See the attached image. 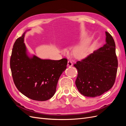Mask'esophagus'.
Here are the masks:
<instances>
[{
    "mask_svg": "<svg viewBox=\"0 0 126 126\" xmlns=\"http://www.w3.org/2000/svg\"><path fill=\"white\" fill-rule=\"evenodd\" d=\"M72 66V63L70 60L68 61V67H71Z\"/></svg>",
    "mask_w": 126,
    "mask_h": 126,
    "instance_id": "1",
    "label": "esophagus"
}]
</instances>
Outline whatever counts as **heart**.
I'll return each mask as SVG.
<instances>
[{
	"instance_id": "heart-1",
	"label": "heart",
	"mask_w": 126,
	"mask_h": 126,
	"mask_svg": "<svg viewBox=\"0 0 126 126\" xmlns=\"http://www.w3.org/2000/svg\"><path fill=\"white\" fill-rule=\"evenodd\" d=\"M88 54L87 43H83L76 47L74 50V55L76 58L82 59L86 58Z\"/></svg>"
}]
</instances>
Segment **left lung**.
Segmentation results:
<instances>
[{
  "mask_svg": "<svg viewBox=\"0 0 126 126\" xmlns=\"http://www.w3.org/2000/svg\"><path fill=\"white\" fill-rule=\"evenodd\" d=\"M105 33L104 46L74 64L78 71L76 87L86 97L100 96L115 82L118 68L115 43L109 32Z\"/></svg>",
  "mask_w": 126,
  "mask_h": 126,
  "instance_id": "left-lung-1",
  "label": "left lung"
}]
</instances>
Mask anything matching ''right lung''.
<instances>
[{
    "mask_svg": "<svg viewBox=\"0 0 126 126\" xmlns=\"http://www.w3.org/2000/svg\"><path fill=\"white\" fill-rule=\"evenodd\" d=\"M25 33L15 42L10 66L15 86L31 99L47 100L54 96L60 76L67 68L68 60L29 58L24 43Z\"/></svg>",
    "mask_w": 126,
    "mask_h": 126,
    "instance_id": "1",
    "label": "right lung"
}]
</instances>
